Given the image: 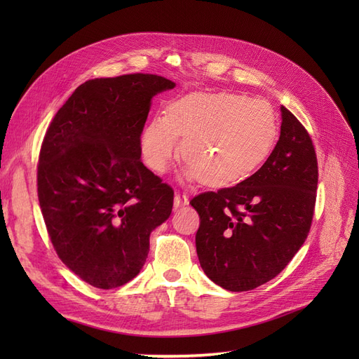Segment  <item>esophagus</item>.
<instances>
[{
	"label": "esophagus",
	"instance_id": "34e87169",
	"mask_svg": "<svg viewBox=\"0 0 359 359\" xmlns=\"http://www.w3.org/2000/svg\"><path fill=\"white\" fill-rule=\"evenodd\" d=\"M186 205H189V198L186 196V194H182V193H175V198H173V206H175V208H180V206H186Z\"/></svg>",
	"mask_w": 359,
	"mask_h": 359
}]
</instances>
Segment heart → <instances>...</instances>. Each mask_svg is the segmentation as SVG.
Wrapping results in <instances>:
<instances>
[{"label": "heart", "instance_id": "heart-1", "mask_svg": "<svg viewBox=\"0 0 359 359\" xmlns=\"http://www.w3.org/2000/svg\"><path fill=\"white\" fill-rule=\"evenodd\" d=\"M277 115L268 102L236 93H191L173 102L168 115L151 119L139 137L140 156L156 173H165L180 156L189 165L186 181L229 187L252 177L273 153Z\"/></svg>", "mask_w": 359, "mask_h": 359}]
</instances>
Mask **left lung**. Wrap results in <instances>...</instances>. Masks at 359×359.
<instances>
[{
	"label": "left lung",
	"mask_w": 359,
	"mask_h": 359,
	"mask_svg": "<svg viewBox=\"0 0 359 359\" xmlns=\"http://www.w3.org/2000/svg\"><path fill=\"white\" fill-rule=\"evenodd\" d=\"M269 158L231 189L190 201L201 217L196 252L203 273L231 292L252 290L286 268L309 235L318 190L313 142L290 111Z\"/></svg>",
	"instance_id": "1"
}]
</instances>
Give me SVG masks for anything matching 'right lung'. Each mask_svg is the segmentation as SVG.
Instances as JSON below:
<instances>
[{"label": "right lung", "instance_id": "right-lung-1", "mask_svg": "<svg viewBox=\"0 0 359 359\" xmlns=\"http://www.w3.org/2000/svg\"><path fill=\"white\" fill-rule=\"evenodd\" d=\"M175 88L157 74L82 83L43 139L37 191L57 255L99 289L119 287L142 269L149 235L172 212L173 190L140 161L151 100Z\"/></svg>", "mask_w": 359, "mask_h": 359}]
</instances>
